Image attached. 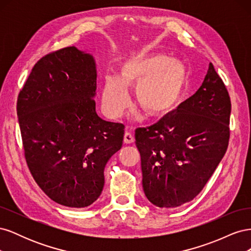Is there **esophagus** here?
Instances as JSON below:
<instances>
[{"mask_svg": "<svg viewBox=\"0 0 251 251\" xmlns=\"http://www.w3.org/2000/svg\"><path fill=\"white\" fill-rule=\"evenodd\" d=\"M124 142L128 144V143H133L134 142V136L131 132H126L125 133V137H124Z\"/></svg>", "mask_w": 251, "mask_h": 251, "instance_id": "34e87169", "label": "esophagus"}]
</instances>
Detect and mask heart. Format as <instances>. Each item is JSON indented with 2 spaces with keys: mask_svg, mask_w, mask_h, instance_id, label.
<instances>
[{
  "mask_svg": "<svg viewBox=\"0 0 251 251\" xmlns=\"http://www.w3.org/2000/svg\"><path fill=\"white\" fill-rule=\"evenodd\" d=\"M185 81V67L179 60L161 53L136 55L121 66L118 77H104L102 109L109 117H119L130 102L126 88L137 86L139 108L150 117H160L176 105Z\"/></svg>",
  "mask_w": 251,
  "mask_h": 251,
  "instance_id": "heart-1",
  "label": "heart"
}]
</instances>
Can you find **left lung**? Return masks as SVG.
I'll return each instance as SVG.
<instances>
[{
  "mask_svg": "<svg viewBox=\"0 0 251 251\" xmlns=\"http://www.w3.org/2000/svg\"><path fill=\"white\" fill-rule=\"evenodd\" d=\"M231 102L210 63L202 86L173 114L135 131L142 187L158 207L192 201L214 174L229 141Z\"/></svg>",
  "mask_w": 251,
  "mask_h": 251,
  "instance_id": "1",
  "label": "left lung"
}]
</instances>
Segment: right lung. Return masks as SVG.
<instances>
[{"label":"right lung","instance_id":"add662e5","mask_svg":"<svg viewBox=\"0 0 251 251\" xmlns=\"http://www.w3.org/2000/svg\"><path fill=\"white\" fill-rule=\"evenodd\" d=\"M95 91L93 56L72 46L42 57L18 97L29 171L64 206L82 208L98 199L105 164L123 146L125 126L97 115Z\"/></svg>","mask_w":251,"mask_h":251}]
</instances>
